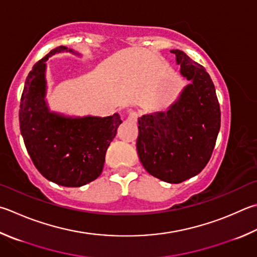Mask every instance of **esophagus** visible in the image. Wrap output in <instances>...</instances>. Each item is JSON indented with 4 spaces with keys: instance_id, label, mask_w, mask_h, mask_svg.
<instances>
[{
    "instance_id": "1",
    "label": "esophagus",
    "mask_w": 257,
    "mask_h": 257,
    "mask_svg": "<svg viewBox=\"0 0 257 257\" xmlns=\"http://www.w3.org/2000/svg\"><path fill=\"white\" fill-rule=\"evenodd\" d=\"M139 116V112H137V111L135 110H130L128 112V121H130V122H136L137 119Z\"/></svg>"
}]
</instances>
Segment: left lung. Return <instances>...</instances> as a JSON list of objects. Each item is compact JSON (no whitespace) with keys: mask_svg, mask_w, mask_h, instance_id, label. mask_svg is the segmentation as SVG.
<instances>
[{"mask_svg":"<svg viewBox=\"0 0 257 257\" xmlns=\"http://www.w3.org/2000/svg\"><path fill=\"white\" fill-rule=\"evenodd\" d=\"M171 53L191 83L166 112L138 119L137 153L149 174L175 184L199 174L208 164L220 129V106L204 67L183 51Z\"/></svg>","mask_w":257,"mask_h":257,"instance_id":"1","label":"left lung"}]
</instances>
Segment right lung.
I'll use <instances>...</instances> for the list:
<instances>
[{
	"label": "right lung",
	"mask_w": 257,
	"mask_h": 257,
	"mask_svg": "<svg viewBox=\"0 0 257 257\" xmlns=\"http://www.w3.org/2000/svg\"><path fill=\"white\" fill-rule=\"evenodd\" d=\"M71 51L59 46L36 63L28 74L19 111L20 130L29 155L41 174L56 184L78 188L94 181L103 170L105 153L122 122L110 116L73 118L50 112L45 101L46 62Z\"/></svg>",
	"instance_id": "1"
}]
</instances>
